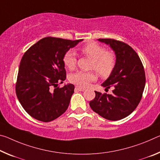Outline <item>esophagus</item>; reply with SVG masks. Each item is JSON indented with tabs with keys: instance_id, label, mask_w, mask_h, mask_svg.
I'll use <instances>...</instances> for the list:
<instances>
[{
	"instance_id": "1",
	"label": "esophagus",
	"mask_w": 160,
	"mask_h": 160,
	"mask_svg": "<svg viewBox=\"0 0 160 160\" xmlns=\"http://www.w3.org/2000/svg\"><path fill=\"white\" fill-rule=\"evenodd\" d=\"M75 90H78V91H84L85 90V88H81V87H80V86H76Z\"/></svg>"
}]
</instances>
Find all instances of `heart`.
<instances>
[{"label": "heart", "instance_id": "1", "mask_svg": "<svg viewBox=\"0 0 160 160\" xmlns=\"http://www.w3.org/2000/svg\"><path fill=\"white\" fill-rule=\"evenodd\" d=\"M80 51L86 57L92 60L90 65V69L95 70L101 77H108L116 65V55L112 51H108L105 47L95 42H90L80 48ZM63 62L65 67L69 70H73L77 64V58L75 53L69 50L65 52L63 57ZM97 79V75L93 71L83 72L78 71L70 76L71 82L85 88L90 82Z\"/></svg>", "mask_w": 160, "mask_h": 160}]
</instances>
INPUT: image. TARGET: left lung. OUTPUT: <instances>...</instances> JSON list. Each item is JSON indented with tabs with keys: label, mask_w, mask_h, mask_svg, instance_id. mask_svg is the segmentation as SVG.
Listing matches in <instances>:
<instances>
[{
	"label": "left lung",
	"mask_w": 160,
	"mask_h": 160,
	"mask_svg": "<svg viewBox=\"0 0 160 160\" xmlns=\"http://www.w3.org/2000/svg\"><path fill=\"white\" fill-rule=\"evenodd\" d=\"M110 45L116 55V65L102 86L112 87L111 95L95 92L90 102L92 110L109 120H119L128 117L138 107L145 85V74L140 58L125 42L110 38L98 39Z\"/></svg>",
	"instance_id": "8db88e82"
}]
</instances>
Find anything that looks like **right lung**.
<instances>
[{"mask_svg": "<svg viewBox=\"0 0 160 160\" xmlns=\"http://www.w3.org/2000/svg\"><path fill=\"white\" fill-rule=\"evenodd\" d=\"M82 40L45 37L24 53L18 73L16 92L22 107L33 118L48 122L67 110L75 86H58L66 79L63 57L70 48Z\"/></svg>", "mask_w": 160, "mask_h": 160, "instance_id": "right-lung-1", "label": "right lung"}]
</instances>
